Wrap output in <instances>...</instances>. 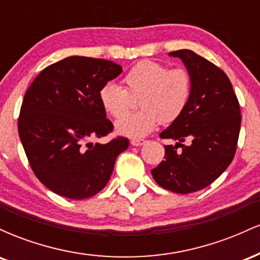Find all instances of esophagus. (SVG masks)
<instances>
[{
	"mask_svg": "<svg viewBox=\"0 0 260 260\" xmlns=\"http://www.w3.org/2000/svg\"><path fill=\"white\" fill-rule=\"evenodd\" d=\"M131 144H132L133 147H140V145L145 144V140L144 139H132L131 140Z\"/></svg>",
	"mask_w": 260,
	"mask_h": 260,
	"instance_id": "34e87169",
	"label": "esophagus"
}]
</instances>
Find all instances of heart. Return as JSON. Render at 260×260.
Returning a JSON list of instances; mask_svg holds the SVG:
<instances>
[{
  "mask_svg": "<svg viewBox=\"0 0 260 260\" xmlns=\"http://www.w3.org/2000/svg\"><path fill=\"white\" fill-rule=\"evenodd\" d=\"M123 86L107 82L101 86L99 100L104 111L120 117L129 108L132 96L140 97L138 113L127 114L116 122V132L140 138L153 132L157 123H171L183 113L192 96V77L183 68L170 70L154 61L137 63L124 77Z\"/></svg>",
  "mask_w": 260,
  "mask_h": 260,
  "instance_id": "heart-1",
  "label": "heart"
}]
</instances>
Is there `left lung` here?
Here are the masks:
<instances>
[{
	"label": "left lung",
	"mask_w": 260,
	"mask_h": 260,
	"mask_svg": "<svg viewBox=\"0 0 260 260\" xmlns=\"http://www.w3.org/2000/svg\"><path fill=\"white\" fill-rule=\"evenodd\" d=\"M169 55L186 66L192 77V96L183 113L160 133V138L177 143L165 145V160L151 175L165 189L188 194L213 183L234 160L241 110L229 77L217 66L190 50Z\"/></svg>",
	"instance_id": "1"
}]
</instances>
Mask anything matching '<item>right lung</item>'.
Here are the masks:
<instances>
[{
    "mask_svg": "<svg viewBox=\"0 0 260 260\" xmlns=\"http://www.w3.org/2000/svg\"><path fill=\"white\" fill-rule=\"evenodd\" d=\"M121 72L112 61L71 56L41 71L26 90L18 133L32 172L56 194L76 201L96 194L129 145L124 137L89 142L112 132L99 91Z\"/></svg>",
    "mask_w": 260,
    "mask_h": 260,
    "instance_id": "obj_1",
    "label": "right lung"
}]
</instances>
